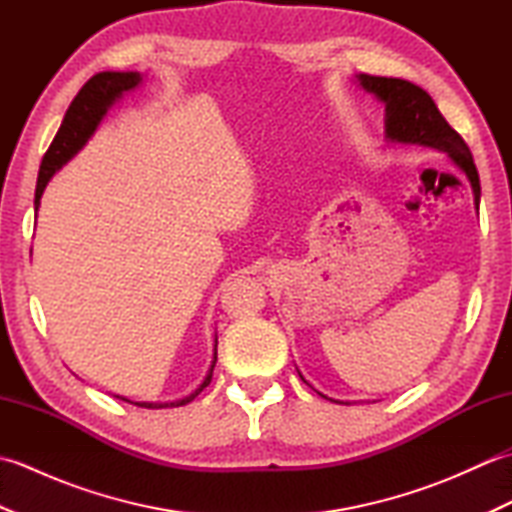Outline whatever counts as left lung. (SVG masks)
Instances as JSON below:
<instances>
[{"instance_id": "8db88e82", "label": "left lung", "mask_w": 512, "mask_h": 512, "mask_svg": "<svg viewBox=\"0 0 512 512\" xmlns=\"http://www.w3.org/2000/svg\"><path fill=\"white\" fill-rule=\"evenodd\" d=\"M358 83L385 103L387 138L396 140V143L447 151L449 158L471 180L475 204L480 206V176H477L471 149L466 147L462 136L444 121L431 96L418 85L402 79H387V76L358 74Z\"/></svg>"}]
</instances>
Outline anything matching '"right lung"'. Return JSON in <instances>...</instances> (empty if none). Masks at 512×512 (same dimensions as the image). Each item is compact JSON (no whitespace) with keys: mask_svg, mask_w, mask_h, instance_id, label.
Listing matches in <instances>:
<instances>
[{"mask_svg":"<svg viewBox=\"0 0 512 512\" xmlns=\"http://www.w3.org/2000/svg\"><path fill=\"white\" fill-rule=\"evenodd\" d=\"M138 83H140L138 72H101V74H94L92 79L83 85L79 94L74 96L70 110L65 112V118H63L57 136H54L48 151L43 154L41 167H39V178H37L35 206H39L41 193H43V189H46V184L52 178V173L61 169L65 162H68L76 154V151L85 145V140L92 136L96 125L101 123V118L107 112V107H110L123 92L134 90ZM215 361H217V350H215L211 372L206 374L204 383L195 389L191 396L182 398V400H173V402H134V405L145 407V409H167V407L187 405V402H191L206 385L211 383ZM116 398L127 400L123 396H116Z\"/></svg>","mask_w":512,"mask_h":512,"instance_id":"1","label":"right lung"}]
</instances>
